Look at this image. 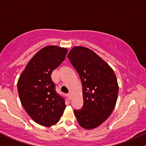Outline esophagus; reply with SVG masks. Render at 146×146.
Masks as SVG:
<instances>
[{
	"label": "esophagus",
	"mask_w": 146,
	"mask_h": 146,
	"mask_svg": "<svg viewBox=\"0 0 146 146\" xmlns=\"http://www.w3.org/2000/svg\"><path fill=\"white\" fill-rule=\"evenodd\" d=\"M67 98H68V100H71V94H70V93H68V94H67Z\"/></svg>",
	"instance_id": "obj_1"
}]
</instances>
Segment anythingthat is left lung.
I'll return each instance as SVG.
<instances>
[{
    "mask_svg": "<svg viewBox=\"0 0 146 146\" xmlns=\"http://www.w3.org/2000/svg\"><path fill=\"white\" fill-rule=\"evenodd\" d=\"M67 58L82 84L84 104L74 113L80 126L93 129L111 115L116 104L119 86L113 70L95 52L74 46Z\"/></svg>",
    "mask_w": 146,
    "mask_h": 146,
    "instance_id": "8db88e82",
    "label": "left lung"
}]
</instances>
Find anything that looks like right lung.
Masks as SVG:
<instances>
[{"label":"right lung","mask_w":146,"mask_h":146,"mask_svg":"<svg viewBox=\"0 0 146 146\" xmlns=\"http://www.w3.org/2000/svg\"><path fill=\"white\" fill-rule=\"evenodd\" d=\"M67 52L66 48L45 46L31 58L18 79V91L23 108L33 121L43 126L58 123L66 108L64 98L56 92L51 73Z\"/></svg>","instance_id":"obj_1"}]
</instances>
